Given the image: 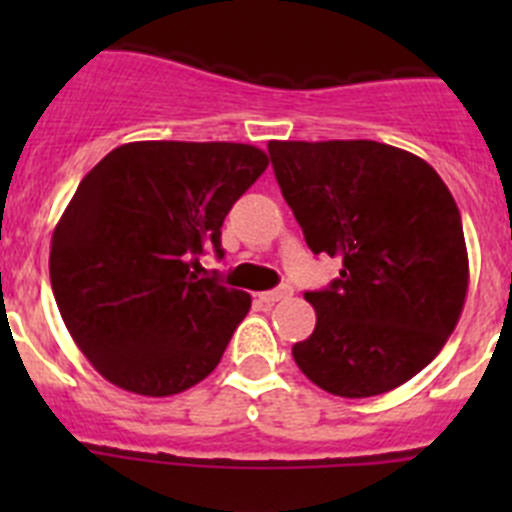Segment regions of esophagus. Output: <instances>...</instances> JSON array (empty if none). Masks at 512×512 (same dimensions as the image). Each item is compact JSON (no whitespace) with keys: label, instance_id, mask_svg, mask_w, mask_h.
I'll return each instance as SVG.
<instances>
[{"label":"esophagus","instance_id":"esophagus-1","mask_svg":"<svg viewBox=\"0 0 512 512\" xmlns=\"http://www.w3.org/2000/svg\"><path fill=\"white\" fill-rule=\"evenodd\" d=\"M289 295H292V287H289V284H282V287L269 289V292H259V300L266 302V305H274V302L279 300H287Z\"/></svg>","mask_w":512,"mask_h":512}]
</instances>
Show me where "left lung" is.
<instances>
[{"instance_id": "1", "label": "left lung", "mask_w": 512, "mask_h": 512, "mask_svg": "<svg viewBox=\"0 0 512 512\" xmlns=\"http://www.w3.org/2000/svg\"><path fill=\"white\" fill-rule=\"evenodd\" d=\"M271 166L312 253L341 277L305 292L318 312L297 366L338 397L390 392L431 364L464 310L469 259L449 187L377 140H271Z\"/></svg>"}]
</instances>
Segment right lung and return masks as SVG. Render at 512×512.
I'll return each instance as SVG.
<instances>
[{
	"label": "right lung",
	"instance_id": "right-lung-1",
	"mask_svg": "<svg viewBox=\"0 0 512 512\" xmlns=\"http://www.w3.org/2000/svg\"><path fill=\"white\" fill-rule=\"evenodd\" d=\"M266 166L246 143L138 140L81 179L53 230L51 284L107 382L169 397L220 364L251 295L200 277L197 256L212 248L223 259L225 215Z\"/></svg>",
	"mask_w": 512,
	"mask_h": 512
}]
</instances>
